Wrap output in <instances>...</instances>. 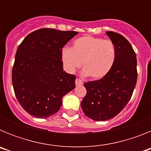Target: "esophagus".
<instances>
[{
    "mask_svg": "<svg viewBox=\"0 0 151 151\" xmlns=\"http://www.w3.org/2000/svg\"><path fill=\"white\" fill-rule=\"evenodd\" d=\"M75 82H76V86H80V85H83V82H82V80L78 79V78H76V81H75Z\"/></svg>",
    "mask_w": 151,
    "mask_h": 151,
    "instance_id": "obj_1",
    "label": "esophagus"
}]
</instances>
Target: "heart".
<instances>
[{"mask_svg":"<svg viewBox=\"0 0 151 151\" xmlns=\"http://www.w3.org/2000/svg\"><path fill=\"white\" fill-rule=\"evenodd\" d=\"M61 59L64 69L69 73H74L82 63L84 76L99 79L107 75L114 65L115 45L110 40L83 36L73 41L72 48L63 49Z\"/></svg>","mask_w":151,"mask_h":151,"instance_id":"1","label":"heart"}]
</instances>
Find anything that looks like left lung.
Returning <instances> with one entry per match:
<instances>
[{"mask_svg": "<svg viewBox=\"0 0 151 151\" xmlns=\"http://www.w3.org/2000/svg\"><path fill=\"white\" fill-rule=\"evenodd\" d=\"M116 47V60L104 77L84 84L87 94L81 103L85 114L94 121L113 118L126 106L137 82V59L132 47L121 35L107 32Z\"/></svg>", "mask_w": 151, "mask_h": 151, "instance_id": "8db88e82", "label": "left lung"}]
</instances>
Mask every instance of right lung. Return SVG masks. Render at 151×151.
Returning <instances> with one entry per match:
<instances>
[{"instance_id": "right-lung-1", "label": "right lung", "mask_w": 151, "mask_h": 151, "mask_svg": "<svg viewBox=\"0 0 151 151\" xmlns=\"http://www.w3.org/2000/svg\"><path fill=\"white\" fill-rule=\"evenodd\" d=\"M78 34L41 29L28 35L17 48L12 71L15 95L32 116L46 119L62 106L64 95L75 88L74 75L63 70L61 51Z\"/></svg>"}]
</instances>
